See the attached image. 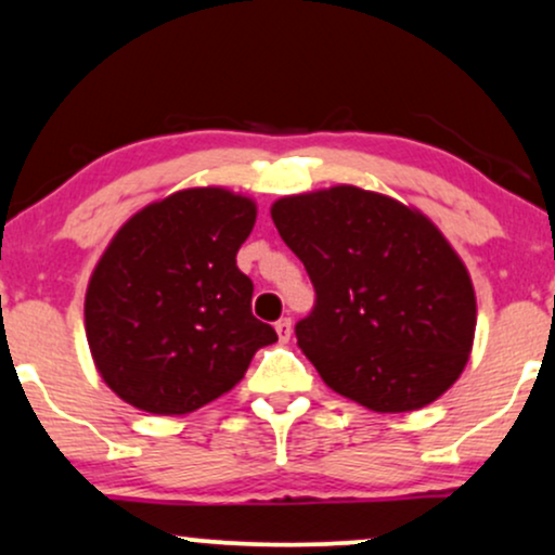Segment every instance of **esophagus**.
Wrapping results in <instances>:
<instances>
[{"mask_svg":"<svg viewBox=\"0 0 555 555\" xmlns=\"http://www.w3.org/2000/svg\"><path fill=\"white\" fill-rule=\"evenodd\" d=\"M273 328H276V333H279V341L286 344L292 338V320L289 318L276 320V325H273Z\"/></svg>","mask_w":555,"mask_h":555,"instance_id":"34e87169","label":"esophagus"}]
</instances>
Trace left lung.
I'll return each mask as SVG.
<instances>
[{"mask_svg": "<svg viewBox=\"0 0 555 555\" xmlns=\"http://www.w3.org/2000/svg\"><path fill=\"white\" fill-rule=\"evenodd\" d=\"M271 219L315 286L297 344L341 396L379 413L437 400L468 364V269L424 214L336 185L279 198Z\"/></svg>", "mask_w": 555, "mask_h": 555, "instance_id": "1", "label": "left lung"}]
</instances>
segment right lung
<instances>
[{
    "instance_id": "obj_1",
    "label": "right lung",
    "mask_w": 555,
    "mask_h": 555,
    "mask_svg": "<svg viewBox=\"0 0 555 555\" xmlns=\"http://www.w3.org/2000/svg\"><path fill=\"white\" fill-rule=\"evenodd\" d=\"M253 224L250 198L189 189L116 232L87 286L85 328L100 377L133 409H202L276 341L253 315V282L235 260Z\"/></svg>"
}]
</instances>
